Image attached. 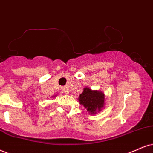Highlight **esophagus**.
<instances>
[{"label": "esophagus", "mask_w": 153, "mask_h": 153, "mask_svg": "<svg viewBox=\"0 0 153 153\" xmlns=\"http://www.w3.org/2000/svg\"><path fill=\"white\" fill-rule=\"evenodd\" d=\"M62 93L65 94H69V91H68V89H67V88H62Z\"/></svg>", "instance_id": "obj_1"}]
</instances>
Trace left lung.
Returning <instances> with one entry per match:
<instances>
[{
	"label": "left lung",
	"instance_id": "8db88e82",
	"mask_svg": "<svg viewBox=\"0 0 153 153\" xmlns=\"http://www.w3.org/2000/svg\"><path fill=\"white\" fill-rule=\"evenodd\" d=\"M105 98V96L103 92L85 87L78 98V101L81 105H84L88 114L94 115L97 114L103 108Z\"/></svg>",
	"mask_w": 153,
	"mask_h": 153
}]
</instances>
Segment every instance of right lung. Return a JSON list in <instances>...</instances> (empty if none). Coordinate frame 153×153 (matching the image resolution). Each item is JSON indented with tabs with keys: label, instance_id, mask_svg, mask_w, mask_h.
<instances>
[{
	"label": "right lung",
	"instance_id": "1",
	"mask_svg": "<svg viewBox=\"0 0 153 153\" xmlns=\"http://www.w3.org/2000/svg\"><path fill=\"white\" fill-rule=\"evenodd\" d=\"M56 97V96H53V97Z\"/></svg>",
	"mask_w": 153,
	"mask_h": 153
}]
</instances>
